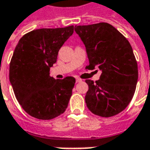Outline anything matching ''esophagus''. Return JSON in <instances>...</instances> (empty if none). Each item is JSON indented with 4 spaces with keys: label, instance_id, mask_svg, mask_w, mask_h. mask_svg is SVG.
I'll return each mask as SVG.
<instances>
[{
    "label": "esophagus",
    "instance_id": "esophagus-1",
    "mask_svg": "<svg viewBox=\"0 0 150 150\" xmlns=\"http://www.w3.org/2000/svg\"><path fill=\"white\" fill-rule=\"evenodd\" d=\"M76 82H77V83H81V82H82V79H80V78H76Z\"/></svg>",
    "mask_w": 150,
    "mask_h": 150
}]
</instances>
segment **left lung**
Returning <instances> with one entry per match:
<instances>
[{
  "label": "left lung",
  "mask_w": 150,
  "mask_h": 150,
  "mask_svg": "<svg viewBox=\"0 0 150 150\" xmlns=\"http://www.w3.org/2000/svg\"><path fill=\"white\" fill-rule=\"evenodd\" d=\"M74 30L86 47L89 65L98 68L99 80H86L88 108L101 117H112L122 112L132 100L138 82V65L129 41L106 22L75 26ZM98 71V70H96Z\"/></svg>",
  "instance_id": "obj_1"
}]
</instances>
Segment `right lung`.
Listing matches in <instances>:
<instances>
[{
	"instance_id": "obj_1",
	"label": "right lung",
	"mask_w": 150,
	"mask_h": 150,
	"mask_svg": "<svg viewBox=\"0 0 150 150\" xmlns=\"http://www.w3.org/2000/svg\"><path fill=\"white\" fill-rule=\"evenodd\" d=\"M73 29V26L37 29L25 34L15 48L10 83L21 106L34 118L52 119L67 108L75 78L55 79L50 76V67L56 63L58 51Z\"/></svg>"
}]
</instances>
